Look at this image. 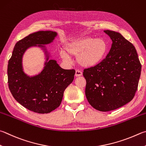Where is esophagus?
Instances as JSON below:
<instances>
[{"instance_id":"obj_1","label":"esophagus","mask_w":146,"mask_h":146,"mask_svg":"<svg viewBox=\"0 0 146 146\" xmlns=\"http://www.w3.org/2000/svg\"><path fill=\"white\" fill-rule=\"evenodd\" d=\"M82 75V72L81 71L76 70L75 71V76H80Z\"/></svg>"}]
</instances>
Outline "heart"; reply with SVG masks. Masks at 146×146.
<instances>
[{
    "mask_svg": "<svg viewBox=\"0 0 146 146\" xmlns=\"http://www.w3.org/2000/svg\"><path fill=\"white\" fill-rule=\"evenodd\" d=\"M108 49L105 39L84 37L66 44L64 52H60V56L64 61L68 62L69 57L77 55L76 59L79 64L84 67L91 68L98 65L105 59Z\"/></svg>",
    "mask_w": 146,
    "mask_h": 146,
    "instance_id": "1",
    "label": "heart"
}]
</instances>
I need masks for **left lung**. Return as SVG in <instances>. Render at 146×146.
<instances>
[{
    "instance_id": "obj_1",
    "label": "left lung",
    "mask_w": 146,
    "mask_h": 146,
    "mask_svg": "<svg viewBox=\"0 0 146 146\" xmlns=\"http://www.w3.org/2000/svg\"><path fill=\"white\" fill-rule=\"evenodd\" d=\"M112 44L103 61L84 69L86 96L92 107L107 112L123 107L133 98L138 88L141 64L133 44L120 33L104 31Z\"/></svg>"
}]
</instances>
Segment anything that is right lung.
Wrapping results in <instances>:
<instances>
[{
    "label": "right lung",
    "mask_w": 146,
    "mask_h": 146,
    "mask_svg": "<svg viewBox=\"0 0 146 146\" xmlns=\"http://www.w3.org/2000/svg\"><path fill=\"white\" fill-rule=\"evenodd\" d=\"M56 35L50 31L29 34L16 43L8 61L7 83L13 96L36 113H50L59 107L66 88L74 79L75 70H64L54 60H50L43 71L34 77H29L22 71V57L25 50L36 44H48Z\"/></svg>",
    "instance_id": "add662e5"
}]
</instances>
